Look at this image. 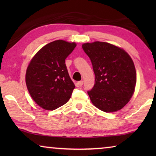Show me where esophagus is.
Instances as JSON below:
<instances>
[{
    "instance_id": "34e87169",
    "label": "esophagus",
    "mask_w": 156,
    "mask_h": 156,
    "mask_svg": "<svg viewBox=\"0 0 156 156\" xmlns=\"http://www.w3.org/2000/svg\"><path fill=\"white\" fill-rule=\"evenodd\" d=\"M78 84L80 87H81V86H83V80H80V81H79V82H78Z\"/></svg>"
}]
</instances>
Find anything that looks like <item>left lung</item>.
I'll use <instances>...</instances> for the list:
<instances>
[{
	"label": "left lung",
	"mask_w": 156,
	"mask_h": 156,
	"mask_svg": "<svg viewBox=\"0 0 156 156\" xmlns=\"http://www.w3.org/2000/svg\"><path fill=\"white\" fill-rule=\"evenodd\" d=\"M95 73L94 87L87 93L92 103L102 112H114L128 103L135 91L136 72L125 50L105 42L84 43Z\"/></svg>",
	"instance_id": "left-lung-1"
}]
</instances>
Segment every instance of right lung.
<instances>
[{"instance_id":"add662e5","label":"right lung","mask_w":156,"mask_h":156,"mask_svg":"<svg viewBox=\"0 0 156 156\" xmlns=\"http://www.w3.org/2000/svg\"><path fill=\"white\" fill-rule=\"evenodd\" d=\"M76 46L62 40L53 41L33 57L25 81L32 99L46 110H54L70 99L75 85L69 75L65 59Z\"/></svg>"}]
</instances>
